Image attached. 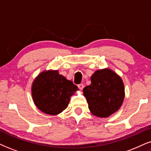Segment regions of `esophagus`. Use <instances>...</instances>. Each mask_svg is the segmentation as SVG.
Segmentation results:
<instances>
[{
	"label": "esophagus",
	"instance_id": "1",
	"mask_svg": "<svg viewBox=\"0 0 151 151\" xmlns=\"http://www.w3.org/2000/svg\"><path fill=\"white\" fill-rule=\"evenodd\" d=\"M83 87H84V86H83V84H82V83H80V84L78 85V88H79L81 90H81H83Z\"/></svg>",
	"mask_w": 151,
	"mask_h": 151
}]
</instances>
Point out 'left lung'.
I'll return each mask as SVG.
<instances>
[{"label":"left lung","instance_id":"left-lung-1","mask_svg":"<svg viewBox=\"0 0 151 151\" xmlns=\"http://www.w3.org/2000/svg\"><path fill=\"white\" fill-rule=\"evenodd\" d=\"M91 85L83 90L88 109L93 115L107 118L121 108L125 98L121 77L109 68L95 71L91 77Z\"/></svg>","mask_w":151,"mask_h":151}]
</instances>
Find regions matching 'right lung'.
Instances as JSON below:
<instances>
[{"label": "right lung", "instance_id": "1", "mask_svg": "<svg viewBox=\"0 0 151 151\" xmlns=\"http://www.w3.org/2000/svg\"><path fill=\"white\" fill-rule=\"evenodd\" d=\"M77 86L58 73V70H45L32 83V98L35 106L43 113L55 116L68 107L70 98Z\"/></svg>", "mask_w": 151, "mask_h": 151}]
</instances>
